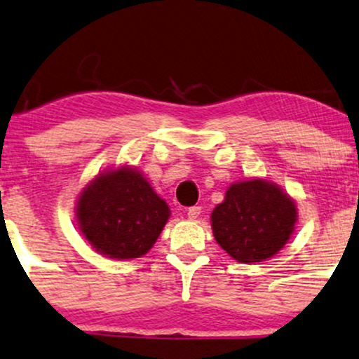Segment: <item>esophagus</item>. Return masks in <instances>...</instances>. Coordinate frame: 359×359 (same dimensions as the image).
Returning a JSON list of instances; mask_svg holds the SVG:
<instances>
[{
  "mask_svg": "<svg viewBox=\"0 0 359 359\" xmlns=\"http://www.w3.org/2000/svg\"><path fill=\"white\" fill-rule=\"evenodd\" d=\"M201 212H202V208H201V207L194 205V207H190L189 210H187V217H189L190 220H195V219H197L198 215H201Z\"/></svg>",
  "mask_w": 359,
  "mask_h": 359,
  "instance_id": "1",
  "label": "esophagus"
}]
</instances>
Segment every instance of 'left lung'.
I'll list each match as a JSON object with an SVG mask.
<instances>
[{
	"label": "left lung",
	"mask_w": 359,
	"mask_h": 359,
	"mask_svg": "<svg viewBox=\"0 0 359 359\" xmlns=\"http://www.w3.org/2000/svg\"><path fill=\"white\" fill-rule=\"evenodd\" d=\"M297 202L271 180H238L210 213L217 243L240 263L265 262L276 255L294 232Z\"/></svg>",
	"instance_id": "1"
}]
</instances>
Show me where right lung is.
Returning <instances> with one entry per match:
<instances>
[{"mask_svg": "<svg viewBox=\"0 0 359 359\" xmlns=\"http://www.w3.org/2000/svg\"><path fill=\"white\" fill-rule=\"evenodd\" d=\"M169 217V205L147 177L127 164L99 172L76 201L81 235L114 260L146 255Z\"/></svg>", "mask_w": 359, "mask_h": 359, "instance_id": "1", "label": "right lung"}]
</instances>
